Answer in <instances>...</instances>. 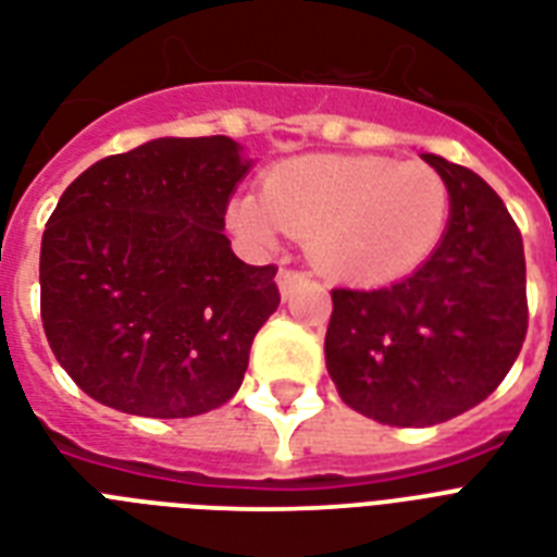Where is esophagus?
<instances>
[{
	"mask_svg": "<svg viewBox=\"0 0 557 557\" xmlns=\"http://www.w3.org/2000/svg\"><path fill=\"white\" fill-rule=\"evenodd\" d=\"M306 274L304 271H295V269H280V274H277V286H280V292H283V297H288L292 295V292H295L297 286H300V283H306Z\"/></svg>",
	"mask_w": 557,
	"mask_h": 557,
	"instance_id": "34e87169",
	"label": "esophagus"
}]
</instances>
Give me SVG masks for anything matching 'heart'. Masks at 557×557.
Segmentation results:
<instances>
[{"label": "heart", "mask_w": 557, "mask_h": 557, "mask_svg": "<svg viewBox=\"0 0 557 557\" xmlns=\"http://www.w3.org/2000/svg\"><path fill=\"white\" fill-rule=\"evenodd\" d=\"M448 213V182L424 161L306 156L271 170L262 193L239 196L231 225L262 248L306 236L326 277L379 286L436 251Z\"/></svg>", "instance_id": "obj_1"}]
</instances>
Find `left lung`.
<instances>
[{
  "instance_id": "1",
  "label": "left lung",
  "mask_w": 557,
  "mask_h": 557,
  "mask_svg": "<svg viewBox=\"0 0 557 557\" xmlns=\"http://www.w3.org/2000/svg\"><path fill=\"white\" fill-rule=\"evenodd\" d=\"M450 190L448 231L410 277L332 288L326 370L367 419L428 428L500 387L529 326L523 239L503 199L468 168L422 156Z\"/></svg>"
}]
</instances>
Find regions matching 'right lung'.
<instances>
[{"label":"right lung","mask_w":557,"mask_h":557,"mask_svg":"<svg viewBox=\"0 0 557 557\" xmlns=\"http://www.w3.org/2000/svg\"><path fill=\"white\" fill-rule=\"evenodd\" d=\"M248 168L227 135L156 138L65 187L42 234L39 312L86 396L187 419L239 389L280 306L277 265H248L222 234Z\"/></svg>","instance_id":"obj_1"}]
</instances>
